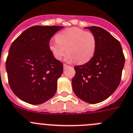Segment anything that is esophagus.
<instances>
[{
    "label": "esophagus",
    "instance_id": "esophagus-1",
    "mask_svg": "<svg viewBox=\"0 0 133 133\" xmlns=\"http://www.w3.org/2000/svg\"><path fill=\"white\" fill-rule=\"evenodd\" d=\"M67 67H69V65H67V64H63V68H64V69H66V68Z\"/></svg>",
    "mask_w": 133,
    "mask_h": 133
}]
</instances>
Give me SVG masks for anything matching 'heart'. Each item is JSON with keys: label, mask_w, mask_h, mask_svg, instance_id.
<instances>
[{"label": "heart", "mask_w": 133, "mask_h": 133, "mask_svg": "<svg viewBox=\"0 0 133 133\" xmlns=\"http://www.w3.org/2000/svg\"><path fill=\"white\" fill-rule=\"evenodd\" d=\"M66 61L79 64L87 63L94 55L96 39L94 35L78 28H69L56 35L49 43V49L55 58L61 60L66 53Z\"/></svg>", "instance_id": "1"}]
</instances>
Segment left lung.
<instances>
[{
    "instance_id": "8db88e82",
    "label": "left lung",
    "mask_w": 133,
    "mask_h": 133,
    "mask_svg": "<svg viewBox=\"0 0 133 133\" xmlns=\"http://www.w3.org/2000/svg\"><path fill=\"white\" fill-rule=\"evenodd\" d=\"M94 35L96 49L88 63L76 66L72 79L73 91L84 102L97 103L106 99L120 84L125 57L118 40L104 29L84 28Z\"/></svg>"
}]
</instances>
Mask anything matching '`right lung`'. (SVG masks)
<instances>
[{
    "label": "right lung",
    "instance_id": "1",
    "mask_svg": "<svg viewBox=\"0 0 133 133\" xmlns=\"http://www.w3.org/2000/svg\"><path fill=\"white\" fill-rule=\"evenodd\" d=\"M63 28L32 26L22 33L11 45L6 69L10 86L21 100L38 105L55 94L63 64L50 51L49 41Z\"/></svg>",
    "mask_w": 133,
    "mask_h": 133
}]
</instances>
